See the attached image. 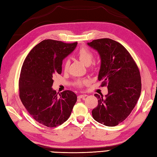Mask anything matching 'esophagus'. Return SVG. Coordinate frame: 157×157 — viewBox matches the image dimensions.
I'll use <instances>...</instances> for the list:
<instances>
[{
	"instance_id": "obj_1",
	"label": "esophagus",
	"mask_w": 157,
	"mask_h": 157,
	"mask_svg": "<svg viewBox=\"0 0 157 157\" xmlns=\"http://www.w3.org/2000/svg\"><path fill=\"white\" fill-rule=\"evenodd\" d=\"M86 96H87L86 94H81V95H79L78 96V98H85V97H86Z\"/></svg>"
}]
</instances>
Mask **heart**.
I'll use <instances>...</instances> for the list:
<instances>
[{
	"instance_id": "heart-1",
	"label": "heart",
	"mask_w": 157,
	"mask_h": 157,
	"mask_svg": "<svg viewBox=\"0 0 157 157\" xmlns=\"http://www.w3.org/2000/svg\"><path fill=\"white\" fill-rule=\"evenodd\" d=\"M77 55L80 60L82 61L83 63L86 65V66H89L90 65L91 62H92L94 59V55L93 52L91 51L90 48H88L87 47H81L77 52ZM70 61L69 59H65L63 62V69L64 70H67L69 67ZM88 82V81L87 79H78L76 80L75 82L76 86L78 87H82L85 85H86Z\"/></svg>"
}]
</instances>
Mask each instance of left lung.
<instances>
[{"label":"left lung","instance_id":"1","mask_svg":"<svg viewBox=\"0 0 157 157\" xmlns=\"http://www.w3.org/2000/svg\"><path fill=\"white\" fill-rule=\"evenodd\" d=\"M99 52L101 66L98 81L107 86L108 94H94L98 105L92 110L93 118L107 126H115L126 119L141 90L139 67L125 47L109 38L94 40L87 44Z\"/></svg>","mask_w":157,"mask_h":157}]
</instances>
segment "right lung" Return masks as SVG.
<instances>
[{"label":"right lung","mask_w":157,"mask_h":157,"mask_svg":"<svg viewBox=\"0 0 157 157\" xmlns=\"http://www.w3.org/2000/svg\"><path fill=\"white\" fill-rule=\"evenodd\" d=\"M77 42L44 40L26 56L19 78V96L33 119L41 124L53 128L68 119L77 100L70 90L58 95L53 90L52 76L61 75L62 61Z\"/></svg>","instance_id":"1"}]
</instances>
